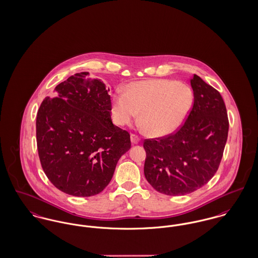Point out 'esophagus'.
<instances>
[{"label":"esophagus","instance_id":"esophagus-1","mask_svg":"<svg viewBox=\"0 0 258 258\" xmlns=\"http://www.w3.org/2000/svg\"><path fill=\"white\" fill-rule=\"evenodd\" d=\"M131 140H132V143H133V144H138L139 141H140V139H139V136L132 134V135H131Z\"/></svg>","mask_w":258,"mask_h":258}]
</instances>
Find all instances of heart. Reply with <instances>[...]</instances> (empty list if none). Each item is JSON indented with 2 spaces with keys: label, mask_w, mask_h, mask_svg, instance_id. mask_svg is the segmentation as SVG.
I'll return each mask as SVG.
<instances>
[{
  "label": "heart",
  "mask_w": 258,
  "mask_h": 258,
  "mask_svg": "<svg viewBox=\"0 0 258 258\" xmlns=\"http://www.w3.org/2000/svg\"><path fill=\"white\" fill-rule=\"evenodd\" d=\"M194 105V92L184 83L171 80L134 82L123 93L113 95L112 115L118 125H128L140 111L141 126L155 137L177 131Z\"/></svg>",
  "instance_id": "1"
}]
</instances>
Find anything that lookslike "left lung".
<instances>
[{
    "label": "left lung",
    "instance_id": "left-lung-1",
    "mask_svg": "<svg viewBox=\"0 0 258 258\" xmlns=\"http://www.w3.org/2000/svg\"><path fill=\"white\" fill-rule=\"evenodd\" d=\"M194 105L174 134L145 139L144 176L161 194L184 196L206 184L218 170L228 139L227 109L214 87L190 80Z\"/></svg>",
    "mask_w": 258,
    "mask_h": 258
}]
</instances>
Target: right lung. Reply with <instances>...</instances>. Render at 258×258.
Masks as SVG:
<instances>
[{
	"label": "right lung",
	"mask_w": 258,
	"mask_h": 258,
	"mask_svg": "<svg viewBox=\"0 0 258 258\" xmlns=\"http://www.w3.org/2000/svg\"><path fill=\"white\" fill-rule=\"evenodd\" d=\"M109 90L84 72L58 84L36 118L41 166L60 191L74 197L100 194L132 146L130 134L113 124Z\"/></svg>",
	"instance_id": "add662e5"
}]
</instances>
